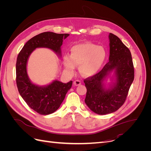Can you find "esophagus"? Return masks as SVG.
<instances>
[{
    "label": "esophagus",
    "instance_id": "esophagus-1",
    "mask_svg": "<svg viewBox=\"0 0 151 151\" xmlns=\"http://www.w3.org/2000/svg\"><path fill=\"white\" fill-rule=\"evenodd\" d=\"M81 84V82L79 80H76L74 82V85L76 86H79L80 84Z\"/></svg>",
    "mask_w": 151,
    "mask_h": 151
}]
</instances>
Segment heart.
<instances>
[{"instance_id":"1","label":"heart","mask_w":151,"mask_h":151,"mask_svg":"<svg viewBox=\"0 0 151 151\" xmlns=\"http://www.w3.org/2000/svg\"><path fill=\"white\" fill-rule=\"evenodd\" d=\"M106 52L102 46L91 42H84L73 46L70 55L66 54L63 57L65 70L70 74L74 72L76 66L84 76H93L101 70L106 60Z\"/></svg>"}]
</instances>
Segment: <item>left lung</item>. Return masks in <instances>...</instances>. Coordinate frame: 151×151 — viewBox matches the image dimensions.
I'll use <instances>...</instances> for the list:
<instances>
[{
    "instance_id": "1",
    "label": "left lung",
    "mask_w": 151,
    "mask_h": 151,
    "mask_svg": "<svg viewBox=\"0 0 151 151\" xmlns=\"http://www.w3.org/2000/svg\"><path fill=\"white\" fill-rule=\"evenodd\" d=\"M109 62L97 74L84 81L85 103L94 113L106 115L125 103L134 79V68L129 49L116 35L109 33ZM113 73V75L111 74ZM109 78L111 82L106 83Z\"/></svg>"
}]
</instances>
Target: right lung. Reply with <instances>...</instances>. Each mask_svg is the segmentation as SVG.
Segmentation results:
<instances>
[{
    "mask_svg": "<svg viewBox=\"0 0 151 151\" xmlns=\"http://www.w3.org/2000/svg\"><path fill=\"white\" fill-rule=\"evenodd\" d=\"M68 36V34H57L53 32L40 33L28 41L17 56L16 69L18 91L27 104L40 115H49L57 110L68 91L71 88L72 81L63 83L54 80L45 86L33 83L27 72L29 57L32 52L38 48H49L58 57H61L63 40Z\"/></svg>",
    "mask_w": 151,
    "mask_h": 151,
    "instance_id": "obj_1",
    "label": "right lung"
}]
</instances>
